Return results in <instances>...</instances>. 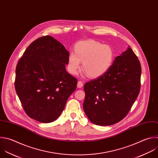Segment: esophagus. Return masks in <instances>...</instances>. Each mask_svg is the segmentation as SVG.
Masks as SVG:
<instances>
[{
    "label": "esophagus",
    "instance_id": "esophagus-1",
    "mask_svg": "<svg viewBox=\"0 0 158 158\" xmlns=\"http://www.w3.org/2000/svg\"><path fill=\"white\" fill-rule=\"evenodd\" d=\"M77 86L78 88H81L83 86V82L82 81H78Z\"/></svg>",
    "mask_w": 158,
    "mask_h": 158
}]
</instances>
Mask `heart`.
Instances as JSON below:
<instances>
[{
    "label": "heart",
    "mask_w": 158,
    "mask_h": 158,
    "mask_svg": "<svg viewBox=\"0 0 158 158\" xmlns=\"http://www.w3.org/2000/svg\"><path fill=\"white\" fill-rule=\"evenodd\" d=\"M68 56V69L72 74H76L82 62V70L91 78L98 77L112 66L114 60V52L108 44H102L94 40L78 43Z\"/></svg>",
    "instance_id": "heart-1"
}]
</instances>
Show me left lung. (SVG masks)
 <instances>
[{
	"label": "left lung",
	"mask_w": 158,
	"mask_h": 158,
	"mask_svg": "<svg viewBox=\"0 0 158 158\" xmlns=\"http://www.w3.org/2000/svg\"><path fill=\"white\" fill-rule=\"evenodd\" d=\"M141 73L139 61L128 46L107 73L86 82L83 109L89 120L109 126L124 118L139 94Z\"/></svg>",
	"instance_id": "left-lung-1"
}]
</instances>
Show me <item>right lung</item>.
<instances>
[{
  "label": "right lung",
  "mask_w": 158,
  "mask_h": 158,
  "mask_svg": "<svg viewBox=\"0 0 158 158\" xmlns=\"http://www.w3.org/2000/svg\"><path fill=\"white\" fill-rule=\"evenodd\" d=\"M69 52L51 36L32 42L16 68L15 87L26 114L41 122L56 120L76 90L77 80L66 70Z\"/></svg>",
  "instance_id": "add662e5"
}]
</instances>
